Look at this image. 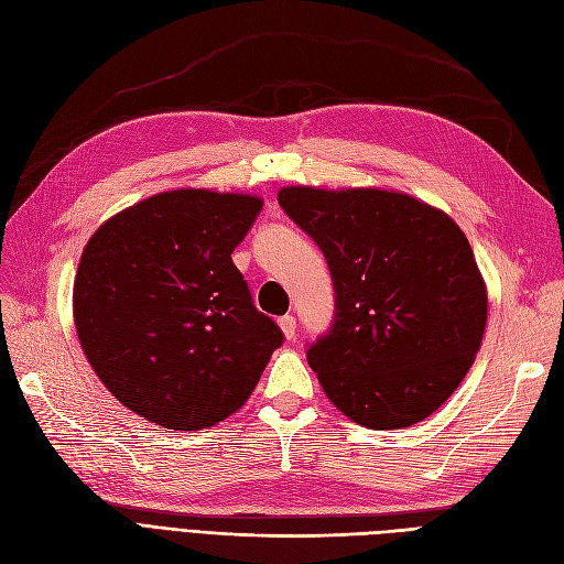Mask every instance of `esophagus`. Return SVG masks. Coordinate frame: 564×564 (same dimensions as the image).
Wrapping results in <instances>:
<instances>
[{
	"label": "esophagus",
	"mask_w": 564,
	"mask_h": 564,
	"mask_svg": "<svg viewBox=\"0 0 564 564\" xmlns=\"http://www.w3.org/2000/svg\"><path fill=\"white\" fill-rule=\"evenodd\" d=\"M278 322H280L282 334H284L289 340H292V338L296 336V317H294V315H284V317H280Z\"/></svg>",
	"instance_id": "34e87169"
}]
</instances>
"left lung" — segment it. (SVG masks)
<instances>
[{
	"label": "left lung",
	"mask_w": 564,
	"mask_h": 564,
	"mask_svg": "<svg viewBox=\"0 0 564 564\" xmlns=\"http://www.w3.org/2000/svg\"><path fill=\"white\" fill-rule=\"evenodd\" d=\"M280 207L327 259L336 315L308 348L322 390L355 423L406 429L464 381L487 324L466 235L412 195L289 185Z\"/></svg>",
	"instance_id": "1"
}]
</instances>
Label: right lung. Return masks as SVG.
<instances>
[{"label":"right lung","mask_w":564,"mask_h":564,"mask_svg":"<svg viewBox=\"0 0 564 564\" xmlns=\"http://www.w3.org/2000/svg\"><path fill=\"white\" fill-rule=\"evenodd\" d=\"M261 209L253 195L183 187L91 235L73 289L75 329L96 377L131 412L199 431L249 400L284 340L230 259Z\"/></svg>","instance_id":"add662e5"}]
</instances>
